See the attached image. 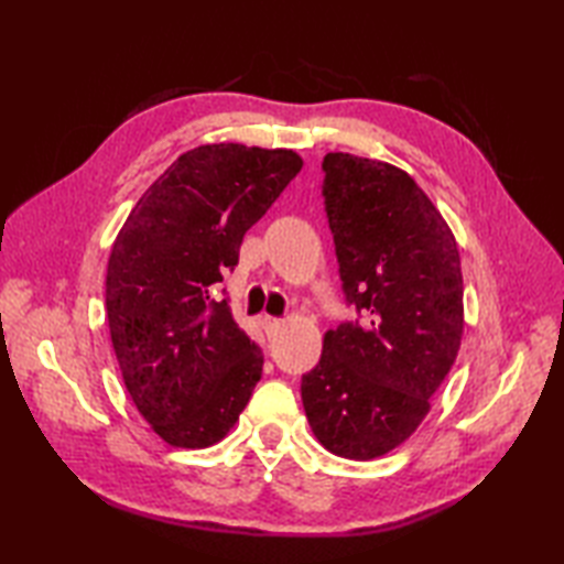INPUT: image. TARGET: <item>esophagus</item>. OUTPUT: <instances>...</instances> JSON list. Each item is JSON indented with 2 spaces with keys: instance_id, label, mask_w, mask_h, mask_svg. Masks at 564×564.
<instances>
[{
  "instance_id": "1",
  "label": "esophagus",
  "mask_w": 564,
  "mask_h": 564,
  "mask_svg": "<svg viewBox=\"0 0 564 564\" xmlns=\"http://www.w3.org/2000/svg\"><path fill=\"white\" fill-rule=\"evenodd\" d=\"M261 325H263V329H267L269 337H273V334L283 327V322H281V319H275V317L263 315V317H261Z\"/></svg>"
}]
</instances>
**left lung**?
Returning <instances> with one entry per match:
<instances>
[{"label": "left lung", "instance_id": "obj_1", "mask_svg": "<svg viewBox=\"0 0 564 564\" xmlns=\"http://www.w3.org/2000/svg\"><path fill=\"white\" fill-rule=\"evenodd\" d=\"M322 196L346 305L303 376L307 422L334 455L370 460L410 438L463 337V273L446 220L388 162L329 152Z\"/></svg>", "mask_w": 564, "mask_h": 564}]
</instances>
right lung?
Masks as SVG:
<instances>
[{"mask_svg": "<svg viewBox=\"0 0 564 564\" xmlns=\"http://www.w3.org/2000/svg\"><path fill=\"white\" fill-rule=\"evenodd\" d=\"M301 170L293 150L200 145L142 194L116 237L106 271L113 351L138 412L170 446L225 438L261 378V349L213 285Z\"/></svg>", "mask_w": 564, "mask_h": 564, "instance_id": "1", "label": "right lung"}]
</instances>
